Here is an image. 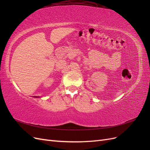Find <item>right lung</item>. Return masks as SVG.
Instances as JSON below:
<instances>
[{
	"label": "right lung",
	"instance_id": "obj_1",
	"mask_svg": "<svg viewBox=\"0 0 150 150\" xmlns=\"http://www.w3.org/2000/svg\"><path fill=\"white\" fill-rule=\"evenodd\" d=\"M35 98H38V97L37 96H35Z\"/></svg>",
	"mask_w": 150,
	"mask_h": 150
}]
</instances>
